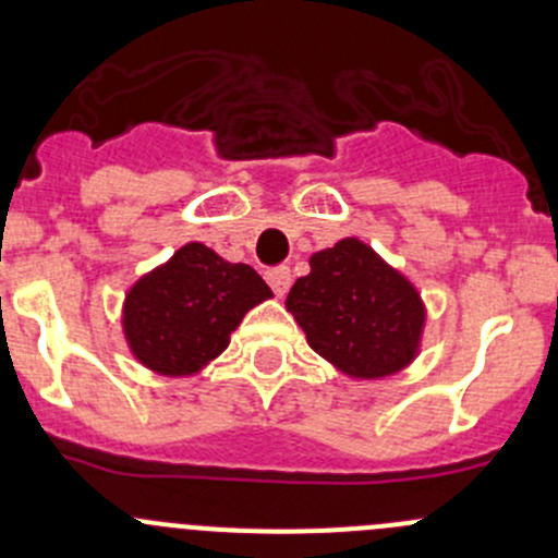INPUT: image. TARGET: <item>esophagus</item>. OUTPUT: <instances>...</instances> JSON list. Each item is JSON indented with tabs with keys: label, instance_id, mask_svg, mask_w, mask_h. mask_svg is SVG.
Returning <instances> with one entry per match:
<instances>
[{
	"label": "esophagus",
	"instance_id": "34e87169",
	"mask_svg": "<svg viewBox=\"0 0 558 558\" xmlns=\"http://www.w3.org/2000/svg\"><path fill=\"white\" fill-rule=\"evenodd\" d=\"M267 283H269V289L275 291V294L286 296V294H289V289H291V269L289 267L269 269V272H267Z\"/></svg>",
	"mask_w": 558,
	"mask_h": 558
}]
</instances>
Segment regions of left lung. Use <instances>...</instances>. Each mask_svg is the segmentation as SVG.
<instances>
[{"label":"left lung","instance_id":"obj_1","mask_svg":"<svg viewBox=\"0 0 558 558\" xmlns=\"http://www.w3.org/2000/svg\"><path fill=\"white\" fill-rule=\"evenodd\" d=\"M286 311L307 345L348 378H391L421 353L426 305L418 289L359 238L313 253L311 272L291 286Z\"/></svg>","mask_w":558,"mask_h":558}]
</instances>
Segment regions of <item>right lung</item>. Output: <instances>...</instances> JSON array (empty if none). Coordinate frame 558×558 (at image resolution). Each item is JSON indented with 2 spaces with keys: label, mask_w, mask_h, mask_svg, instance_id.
I'll return each mask as SVG.
<instances>
[{
  "label": "right lung",
  "mask_w": 558,
  "mask_h": 558,
  "mask_svg": "<svg viewBox=\"0 0 558 558\" xmlns=\"http://www.w3.org/2000/svg\"><path fill=\"white\" fill-rule=\"evenodd\" d=\"M269 296L253 267L185 243L126 291L123 340L150 373L189 378L227 351L245 313Z\"/></svg>",
  "instance_id": "1"
}]
</instances>
